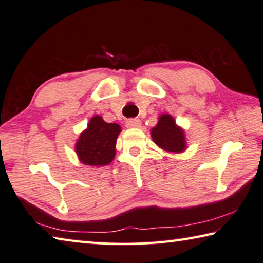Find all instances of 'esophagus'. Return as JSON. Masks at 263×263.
<instances>
[{
    "mask_svg": "<svg viewBox=\"0 0 263 263\" xmlns=\"http://www.w3.org/2000/svg\"><path fill=\"white\" fill-rule=\"evenodd\" d=\"M126 126L135 128V127H140L141 126V121L139 118H133V119H128L126 122Z\"/></svg>",
    "mask_w": 263,
    "mask_h": 263,
    "instance_id": "34e87169",
    "label": "esophagus"
}]
</instances>
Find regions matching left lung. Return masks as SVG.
I'll use <instances>...</instances> for the list:
<instances>
[{"instance_id":"8db88e82","label":"left lung","mask_w":263,"mask_h":263,"mask_svg":"<svg viewBox=\"0 0 263 263\" xmlns=\"http://www.w3.org/2000/svg\"><path fill=\"white\" fill-rule=\"evenodd\" d=\"M151 136L155 145L164 152L179 154L187 148L184 128L176 124L170 114H161L157 124L151 130Z\"/></svg>"}]
</instances>
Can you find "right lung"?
<instances>
[{"mask_svg": "<svg viewBox=\"0 0 263 263\" xmlns=\"http://www.w3.org/2000/svg\"><path fill=\"white\" fill-rule=\"evenodd\" d=\"M122 127L116 123L104 122L100 115L89 119L87 127L76 141L74 151L85 165L106 166L116 155V141Z\"/></svg>", "mask_w": 263, "mask_h": 263, "instance_id": "right-lung-1", "label": "right lung"}]
</instances>
